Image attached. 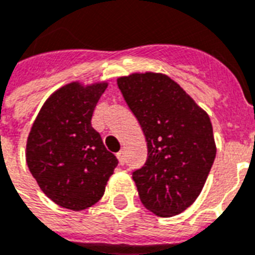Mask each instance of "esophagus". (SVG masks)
<instances>
[{
  "mask_svg": "<svg viewBox=\"0 0 255 255\" xmlns=\"http://www.w3.org/2000/svg\"><path fill=\"white\" fill-rule=\"evenodd\" d=\"M116 156H118V159H119L120 164H124V162H126V158H124V151H119V152L116 153Z\"/></svg>",
  "mask_w": 255,
  "mask_h": 255,
  "instance_id": "1",
  "label": "esophagus"
}]
</instances>
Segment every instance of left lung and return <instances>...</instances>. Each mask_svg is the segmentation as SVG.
Returning a JSON list of instances; mask_svg holds the SVG:
<instances>
[{
    "label": "left lung",
    "instance_id": "obj_1",
    "mask_svg": "<svg viewBox=\"0 0 255 255\" xmlns=\"http://www.w3.org/2000/svg\"><path fill=\"white\" fill-rule=\"evenodd\" d=\"M118 87L140 124L148 156L132 172L145 209L172 217L201 194L215 159L209 115L163 73H132Z\"/></svg>",
    "mask_w": 255,
    "mask_h": 255
}]
</instances>
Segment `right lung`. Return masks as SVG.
<instances>
[{
    "label": "right lung",
    "mask_w": 255,
    "mask_h": 255,
    "mask_svg": "<svg viewBox=\"0 0 255 255\" xmlns=\"http://www.w3.org/2000/svg\"><path fill=\"white\" fill-rule=\"evenodd\" d=\"M106 89L107 83L64 85L46 100L29 132V171L46 197L64 209L95 205L119 163L91 124Z\"/></svg>",
    "instance_id": "obj_1"
}]
</instances>
